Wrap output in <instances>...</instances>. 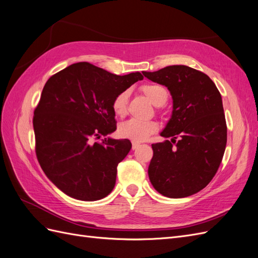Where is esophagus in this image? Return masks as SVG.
<instances>
[{
	"mask_svg": "<svg viewBox=\"0 0 258 258\" xmlns=\"http://www.w3.org/2000/svg\"><path fill=\"white\" fill-rule=\"evenodd\" d=\"M139 146H140L139 143H133V144H132V149H133V150H136V149H137Z\"/></svg>",
	"mask_w": 258,
	"mask_h": 258,
	"instance_id": "34e87169",
	"label": "esophagus"
}]
</instances>
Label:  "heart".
Here are the masks:
<instances>
[{"mask_svg":"<svg viewBox=\"0 0 258 258\" xmlns=\"http://www.w3.org/2000/svg\"><path fill=\"white\" fill-rule=\"evenodd\" d=\"M140 91L154 106H163L168 99V92L163 86L156 84H145L140 87ZM128 92L123 91L113 98L112 111L118 117H123L127 111ZM159 130V124L154 121H140L131 119L121 123L118 128L119 135L130 139L134 143L145 141Z\"/></svg>","mask_w":258,"mask_h":258,"instance_id":"1","label":"heart"}]
</instances>
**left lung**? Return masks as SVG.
<instances>
[{"label":"left lung","instance_id":"obj_1","mask_svg":"<svg viewBox=\"0 0 258 258\" xmlns=\"http://www.w3.org/2000/svg\"><path fill=\"white\" fill-rule=\"evenodd\" d=\"M144 76L167 87L172 113L161 136L171 140L152 145L149 179L160 194L182 198L206 187L217 173L227 143L222 96L206 74L171 65Z\"/></svg>","mask_w":258,"mask_h":258}]
</instances>
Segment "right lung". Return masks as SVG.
<instances>
[{
	"mask_svg": "<svg viewBox=\"0 0 258 258\" xmlns=\"http://www.w3.org/2000/svg\"><path fill=\"white\" fill-rule=\"evenodd\" d=\"M140 73L111 74L88 62L72 64L48 79L34 110L35 151L41 169L63 193L99 201L115 184L118 164L130 152L128 139H93L117 130L112 101Z\"/></svg>",
	"mask_w": 258,
	"mask_h": 258,
	"instance_id": "1",
	"label": "right lung"
}]
</instances>
